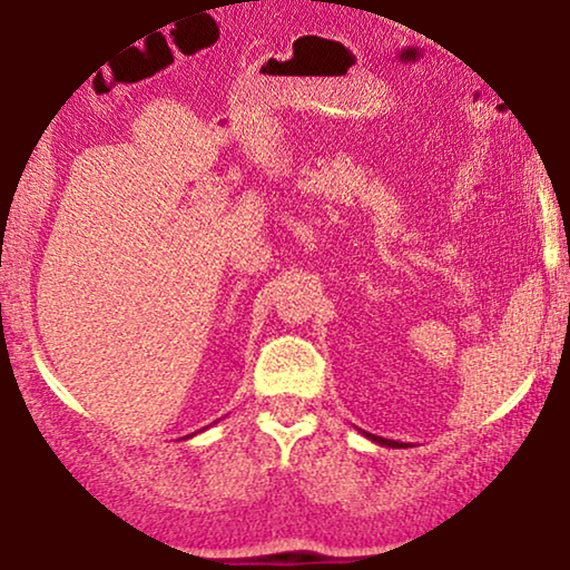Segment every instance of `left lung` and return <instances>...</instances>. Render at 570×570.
I'll return each mask as SVG.
<instances>
[{
  "label": "left lung",
  "instance_id": "left-lung-1",
  "mask_svg": "<svg viewBox=\"0 0 570 570\" xmlns=\"http://www.w3.org/2000/svg\"><path fill=\"white\" fill-rule=\"evenodd\" d=\"M362 435H364V438H370L372 442H377V445H382V448H410V445H407V442H397V440L377 438V435H370V432H364V430H362Z\"/></svg>",
  "mask_w": 570,
  "mask_h": 570
}]
</instances>
